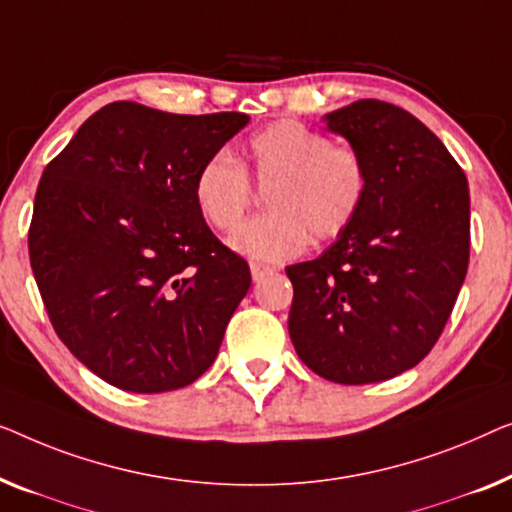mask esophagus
<instances>
[{
	"mask_svg": "<svg viewBox=\"0 0 512 512\" xmlns=\"http://www.w3.org/2000/svg\"><path fill=\"white\" fill-rule=\"evenodd\" d=\"M250 273H253V280H259L262 276H266V273H273V266L250 262Z\"/></svg>",
	"mask_w": 512,
	"mask_h": 512,
	"instance_id": "esophagus-1",
	"label": "esophagus"
}]
</instances>
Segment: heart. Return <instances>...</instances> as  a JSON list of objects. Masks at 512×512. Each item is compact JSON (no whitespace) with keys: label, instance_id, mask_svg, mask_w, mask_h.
<instances>
[{"label":"heart","instance_id":"obj_1","mask_svg":"<svg viewBox=\"0 0 512 512\" xmlns=\"http://www.w3.org/2000/svg\"><path fill=\"white\" fill-rule=\"evenodd\" d=\"M250 174L269 187L271 213L241 225L229 236L236 253L259 264H278L306 250L308 239L341 236L362 211L369 192V169L355 148L299 120H278L248 141ZM246 167L215 150L194 174L197 211L220 232L236 227L253 204L255 190Z\"/></svg>","mask_w":512,"mask_h":512}]
</instances>
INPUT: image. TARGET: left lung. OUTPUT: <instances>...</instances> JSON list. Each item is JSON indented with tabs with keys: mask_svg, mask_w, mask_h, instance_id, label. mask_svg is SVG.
<instances>
[{
	"mask_svg": "<svg viewBox=\"0 0 512 512\" xmlns=\"http://www.w3.org/2000/svg\"><path fill=\"white\" fill-rule=\"evenodd\" d=\"M364 157L355 222L313 262L287 266L290 338L341 385L394 378L443 334L469 269V183L441 139L399 106L359 99L325 115Z\"/></svg>",
	"mask_w": 512,
	"mask_h": 512,
	"instance_id": "8db88e82",
	"label": "left lung"
}]
</instances>
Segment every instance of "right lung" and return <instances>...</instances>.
<instances>
[{"mask_svg": "<svg viewBox=\"0 0 512 512\" xmlns=\"http://www.w3.org/2000/svg\"><path fill=\"white\" fill-rule=\"evenodd\" d=\"M246 113L113 102L43 169L30 264L55 334L113 387L157 394L215 362L250 266L194 204V174Z\"/></svg>", "mask_w": 512, "mask_h": 512, "instance_id": "1", "label": "right lung"}]
</instances>
